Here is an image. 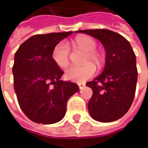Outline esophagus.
<instances>
[{
  "label": "esophagus",
  "instance_id": "1",
  "mask_svg": "<svg viewBox=\"0 0 148 148\" xmlns=\"http://www.w3.org/2000/svg\"><path fill=\"white\" fill-rule=\"evenodd\" d=\"M78 86H79V90H82V89L85 87L86 84H85V83H78Z\"/></svg>",
  "mask_w": 148,
  "mask_h": 148
}]
</instances>
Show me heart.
<instances>
[{
    "label": "heart",
    "mask_w": 148,
    "mask_h": 148,
    "mask_svg": "<svg viewBox=\"0 0 148 148\" xmlns=\"http://www.w3.org/2000/svg\"><path fill=\"white\" fill-rule=\"evenodd\" d=\"M74 45L84 51H86V62L91 60L99 62L100 60L99 54L94 50L96 49V41L87 36H82L77 38L74 42ZM52 60L54 62L61 67L65 68L69 62V48L65 41L58 43L53 48L52 50ZM96 73V67L92 63H87L80 67L71 66L65 70V77L72 81L83 82L89 78L92 77Z\"/></svg>",
    "instance_id": "b5f03b06"
}]
</instances>
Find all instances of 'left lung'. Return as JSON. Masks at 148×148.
<instances>
[{
	"mask_svg": "<svg viewBox=\"0 0 148 148\" xmlns=\"http://www.w3.org/2000/svg\"><path fill=\"white\" fill-rule=\"evenodd\" d=\"M77 32L97 38L105 49V65L102 74L86 84L92 90L88 103L90 116L102 123L116 121L130 110L135 94L138 73L133 49L125 38L110 30Z\"/></svg>",
	"mask_w": 148,
	"mask_h": 148,
	"instance_id": "left-lung-1",
	"label": "left lung"
}]
</instances>
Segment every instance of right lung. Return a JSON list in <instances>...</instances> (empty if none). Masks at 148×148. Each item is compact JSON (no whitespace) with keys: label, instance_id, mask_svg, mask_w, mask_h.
Wrapping results in <instances>:
<instances>
[{"label":"right lung","instance_id":"1","mask_svg":"<svg viewBox=\"0 0 148 148\" xmlns=\"http://www.w3.org/2000/svg\"><path fill=\"white\" fill-rule=\"evenodd\" d=\"M72 32L34 35L14 55V87L18 104L32 122L52 124L61 121L69 99L79 88L61 80L63 71L52 60L53 48Z\"/></svg>","mask_w":148,"mask_h":148}]
</instances>
